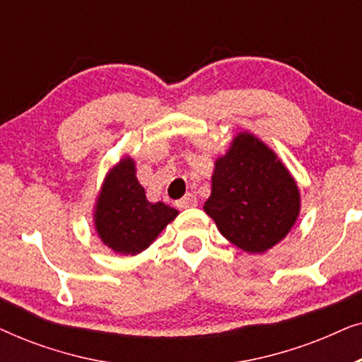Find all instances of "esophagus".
I'll use <instances>...</instances> for the list:
<instances>
[{
	"mask_svg": "<svg viewBox=\"0 0 362 362\" xmlns=\"http://www.w3.org/2000/svg\"><path fill=\"white\" fill-rule=\"evenodd\" d=\"M197 204V199L192 194H186L182 199L176 201L175 206L177 207V209H187V207H196Z\"/></svg>",
	"mask_w": 362,
	"mask_h": 362,
	"instance_id": "1",
	"label": "esophagus"
}]
</instances>
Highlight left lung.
<instances>
[{
  "label": "left lung",
  "mask_w": 362,
  "mask_h": 362,
  "mask_svg": "<svg viewBox=\"0 0 362 362\" xmlns=\"http://www.w3.org/2000/svg\"><path fill=\"white\" fill-rule=\"evenodd\" d=\"M204 211L227 240L260 254L279 244L295 224L298 187L274 151L249 133H240L227 155L216 161Z\"/></svg>",
  "instance_id": "obj_1"
}]
</instances>
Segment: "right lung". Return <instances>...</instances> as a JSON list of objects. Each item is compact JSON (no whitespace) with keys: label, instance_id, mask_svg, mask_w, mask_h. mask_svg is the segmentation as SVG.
I'll list each match as a JSON object with an SVG mask.
<instances>
[{"label":"right lung","instance_id":"add662e5","mask_svg":"<svg viewBox=\"0 0 362 362\" xmlns=\"http://www.w3.org/2000/svg\"><path fill=\"white\" fill-rule=\"evenodd\" d=\"M177 211L146 201L130 158L113 168L103 182L95 209V227L103 244L120 254L135 255L150 247Z\"/></svg>","mask_w":362,"mask_h":362}]
</instances>
